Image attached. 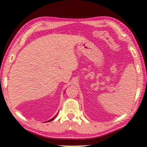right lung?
<instances>
[{"mask_svg":"<svg viewBox=\"0 0 147 147\" xmlns=\"http://www.w3.org/2000/svg\"><path fill=\"white\" fill-rule=\"evenodd\" d=\"M57 115H55V116H54L53 118H51V119H50V120H49V121H46V122H50V121H53L54 119H55V118L56 117V116H57Z\"/></svg>","mask_w":147,"mask_h":147,"instance_id":"right-lung-1","label":"right lung"}]
</instances>
